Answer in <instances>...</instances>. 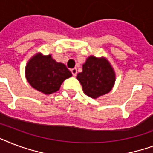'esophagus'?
Instances as JSON below:
<instances>
[{
	"instance_id": "1",
	"label": "esophagus",
	"mask_w": 153,
	"mask_h": 153,
	"mask_svg": "<svg viewBox=\"0 0 153 153\" xmlns=\"http://www.w3.org/2000/svg\"><path fill=\"white\" fill-rule=\"evenodd\" d=\"M71 71L72 74H73V76H76V74H77V69H76V68H72V69L71 70Z\"/></svg>"
}]
</instances>
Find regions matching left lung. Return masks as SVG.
Returning a JSON list of instances; mask_svg holds the SVG:
<instances>
[{"label":"left lung","mask_w":153,"mask_h":153,"mask_svg":"<svg viewBox=\"0 0 153 153\" xmlns=\"http://www.w3.org/2000/svg\"><path fill=\"white\" fill-rule=\"evenodd\" d=\"M82 91L92 98H98L111 91L115 82V72L104 57L90 56L77 75Z\"/></svg>","instance_id":"1"}]
</instances>
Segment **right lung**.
I'll return each mask as SVG.
<instances>
[{
	"instance_id": "add662e5",
	"label": "right lung",
	"mask_w": 153,
	"mask_h": 153,
	"mask_svg": "<svg viewBox=\"0 0 153 153\" xmlns=\"http://www.w3.org/2000/svg\"><path fill=\"white\" fill-rule=\"evenodd\" d=\"M71 75L66 65L56 62L51 55L41 53L31 58L25 67V76L30 85L45 94L59 91L62 82Z\"/></svg>"
}]
</instances>
